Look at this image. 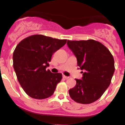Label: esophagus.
<instances>
[{
    "label": "esophagus",
    "instance_id": "34e87169",
    "mask_svg": "<svg viewBox=\"0 0 125 125\" xmlns=\"http://www.w3.org/2000/svg\"><path fill=\"white\" fill-rule=\"evenodd\" d=\"M62 77H63V78H64V79H67L69 78V77H68V76H65V75H62Z\"/></svg>",
    "mask_w": 125,
    "mask_h": 125
}]
</instances>
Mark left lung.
<instances>
[{
  "label": "left lung",
  "mask_w": 125,
  "mask_h": 125,
  "mask_svg": "<svg viewBox=\"0 0 125 125\" xmlns=\"http://www.w3.org/2000/svg\"><path fill=\"white\" fill-rule=\"evenodd\" d=\"M67 44L77 58L78 66L84 72L82 79L69 90L72 100L81 104H90L101 98L111 83L115 72L111 53L100 42L69 41Z\"/></svg>",
  "instance_id": "obj_1"
}]
</instances>
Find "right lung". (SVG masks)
<instances>
[{"label": "right lung", "instance_id": "obj_1", "mask_svg": "<svg viewBox=\"0 0 125 125\" xmlns=\"http://www.w3.org/2000/svg\"><path fill=\"white\" fill-rule=\"evenodd\" d=\"M66 41L36 34L24 39L16 46L13 66L19 83L30 97L42 100L53 94L62 75L46 69L53 54Z\"/></svg>", "mask_w": 125, "mask_h": 125}]
</instances>
